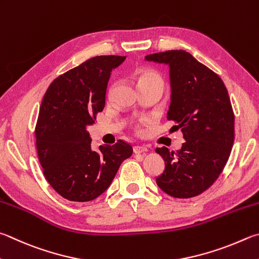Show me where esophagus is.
Returning a JSON list of instances; mask_svg holds the SVG:
<instances>
[{
	"instance_id": "esophagus-1",
	"label": "esophagus",
	"mask_w": 259,
	"mask_h": 259,
	"mask_svg": "<svg viewBox=\"0 0 259 259\" xmlns=\"http://www.w3.org/2000/svg\"><path fill=\"white\" fill-rule=\"evenodd\" d=\"M146 152H148V149L144 147V146H135L134 147L135 154H142V153H146Z\"/></svg>"
}]
</instances>
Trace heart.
<instances>
[{
    "mask_svg": "<svg viewBox=\"0 0 259 259\" xmlns=\"http://www.w3.org/2000/svg\"><path fill=\"white\" fill-rule=\"evenodd\" d=\"M137 80H138V83L146 82V81H154V82H158V83L162 84L161 78H159L156 73H154L152 71H146V70H144V71H140L138 73ZM162 86H163V84H162Z\"/></svg>",
    "mask_w": 259,
    "mask_h": 259,
    "instance_id": "1",
    "label": "heart"
}]
</instances>
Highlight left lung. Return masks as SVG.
<instances>
[{
    "label": "left lung",
    "mask_w": 259,
    "mask_h": 259,
    "mask_svg": "<svg viewBox=\"0 0 259 259\" xmlns=\"http://www.w3.org/2000/svg\"><path fill=\"white\" fill-rule=\"evenodd\" d=\"M145 60L170 68L167 120L186 139L177 152L156 148L165 162L156 183L175 198H191L213 185L231 153L234 115L228 91L218 74L186 51L154 53Z\"/></svg>",
    "instance_id": "8db88e82"
}]
</instances>
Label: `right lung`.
I'll return each instance as SVG.
<instances>
[{
    "instance_id": "add662e5",
    "label": "right lung",
    "mask_w": 259,
    "mask_h": 259,
    "mask_svg": "<svg viewBox=\"0 0 259 259\" xmlns=\"http://www.w3.org/2000/svg\"><path fill=\"white\" fill-rule=\"evenodd\" d=\"M124 60L95 56L56 78L45 93L35 131L37 153L46 180L65 199L97 198L133 154V147L122 140L101 145L95 152L87 131L104 109L112 70Z\"/></svg>"
}]
</instances>
